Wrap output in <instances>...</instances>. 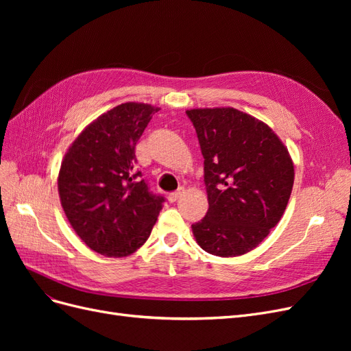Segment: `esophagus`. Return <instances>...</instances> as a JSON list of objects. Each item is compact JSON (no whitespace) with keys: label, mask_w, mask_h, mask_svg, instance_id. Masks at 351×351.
<instances>
[{"label":"esophagus","mask_w":351,"mask_h":351,"mask_svg":"<svg viewBox=\"0 0 351 351\" xmlns=\"http://www.w3.org/2000/svg\"><path fill=\"white\" fill-rule=\"evenodd\" d=\"M184 193V190L183 189H178L177 192H173V193H169L168 195V202L169 204H174V202H177L180 197H182V195Z\"/></svg>","instance_id":"obj_1"}]
</instances>
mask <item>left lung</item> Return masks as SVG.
Here are the masks:
<instances>
[{"mask_svg": "<svg viewBox=\"0 0 351 351\" xmlns=\"http://www.w3.org/2000/svg\"><path fill=\"white\" fill-rule=\"evenodd\" d=\"M205 158L208 212L192 226L205 252L240 256L278 224L294 183L289 149L268 124L236 108L186 111Z\"/></svg>", "mask_w": 351, "mask_h": 351, "instance_id": "1", "label": "left lung"}]
</instances>
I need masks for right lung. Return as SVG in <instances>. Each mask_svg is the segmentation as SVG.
I'll return each mask as SVG.
<instances>
[{"instance_id":"1","label":"right lung","mask_w":351,"mask_h":351,"mask_svg":"<svg viewBox=\"0 0 351 351\" xmlns=\"http://www.w3.org/2000/svg\"><path fill=\"white\" fill-rule=\"evenodd\" d=\"M158 107L125 102L84 129L62 158L61 206L88 247L108 258L129 256L149 237L162 196L137 171L134 147Z\"/></svg>"}]
</instances>
